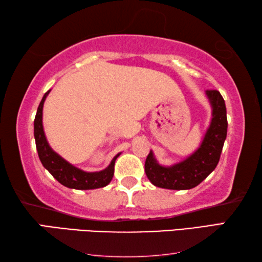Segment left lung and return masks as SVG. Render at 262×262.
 <instances>
[{
    "instance_id": "left-lung-1",
    "label": "left lung",
    "mask_w": 262,
    "mask_h": 262,
    "mask_svg": "<svg viewBox=\"0 0 262 262\" xmlns=\"http://www.w3.org/2000/svg\"><path fill=\"white\" fill-rule=\"evenodd\" d=\"M211 107V119L199 148L183 161L172 165H162L150 150L144 171L154 186L166 189L194 188L209 176L219 164L224 141L227 139V107L222 95L216 90L206 91Z\"/></svg>"
}]
</instances>
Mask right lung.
<instances>
[{
	"label": "right lung",
	"mask_w": 262,
	"mask_h": 262,
	"mask_svg": "<svg viewBox=\"0 0 262 262\" xmlns=\"http://www.w3.org/2000/svg\"><path fill=\"white\" fill-rule=\"evenodd\" d=\"M51 90H48L43 95L40 104L38 106L37 114L34 119V140L35 147H37L38 156L42 166L59 181L61 185L66 186L68 188L73 189H96L107 186L114 174V164L117 158L120 156L121 152L115 155L112 161L108 164L107 167H105L101 171L96 172H86L81 170L68 161H66L63 157H61L59 154L55 152L51 148L50 143L46 139L45 130L42 125V110L43 103L47 98Z\"/></svg>",
	"instance_id": "add662e5"
}]
</instances>
